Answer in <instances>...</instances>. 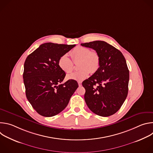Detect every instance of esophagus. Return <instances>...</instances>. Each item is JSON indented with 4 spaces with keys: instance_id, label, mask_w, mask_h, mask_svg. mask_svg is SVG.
<instances>
[{
    "instance_id": "34e87169",
    "label": "esophagus",
    "mask_w": 153,
    "mask_h": 153,
    "mask_svg": "<svg viewBox=\"0 0 153 153\" xmlns=\"http://www.w3.org/2000/svg\"><path fill=\"white\" fill-rule=\"evenodd\" d=\"M78 84H79V86H82V82H78Z\"/></svg>"
}]
</instances>
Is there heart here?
Here are the masks:
<instances>
[{
    "mask_svg": "<svg viewBox=\"0 0 153 153\" xmlns=\"http://www.w3.org/2000/svg\"><path fill=\"white\" fill-rule=\"evenodd\" d=\"M71 59L75 63L77 62L79 70L67 76V79L80 81L88 77L91 72L96 73L100 67V60L98 53L96 51H90V50L84 47L78 46L70 52ZM67 54L62 56L58 61L60 68L65 73L69 74L74 70V63Z\"/></svg>",
    "mask_w": 153,
    "mask_h": 153,
    "instance_id": "heart-1",
    "label": "heart"
}]
</instances>
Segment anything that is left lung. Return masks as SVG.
<instances>
[{
  "label": "left lung",
  "instance_id": "left-lung-1",
  "mask_svg": "<svg viewBox=\"0 0 153 153\" xmlns=\"http://www.w3.org/2000/svg\"><path fill=\"white\" fill-rule=\"evenodd\" d=\"M81 45L94 50L100 60L99 70L82 82L85 102L96 114L111 116L120 108L128 95L129 74L126 60L119 50L104 41Z\"/></svg>",
  "mask_w": 153,
  "mask_h": 153
}]
</instances>
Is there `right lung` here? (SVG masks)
<instances>
[{"mask_svg": "<svg viewBox=\"0 0 153 153\" xmlns=\"http://www.w3.org/2000/svg\"><path fill=\"white\" fill-rule=\"evenodd\" d=\"M75 46L45 43L25 60L23 79L26 96L42 116L52 117L62 111L78 88L74 80L62 83L66 74L58 65L59 58Z\"/></svg>", "mask_w": 153, "mask_h": 153, "instance_id": "right-lung-1", "label": "right lung"}]
</instances>
